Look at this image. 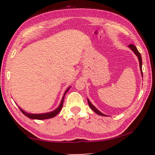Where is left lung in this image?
<instances>
[{
	"instance_id": "obj_1",
	"label": "left lung",
	"mask_w": 155,
	"mask_h": 155,
	"mask_svg": "<svg viewBox=\"0 0 155 155\" xmlns=\"http://www.w3.org/2000/svg\"><path fill=\"white\" fill-rule=\"evenodd\" d=\"M128 47L132 50V51L135 52V54H136V55L137 56L138 59H139V61H140V70H141V75L143 76V73H142V59H141V54L140 53V52L138 51V50L137 49V48H136L135 45H133V44H129L128 45ZM87 103H88V104L89 106H90V108L93 110V111L96 113L98 115H102V116H106V115L103 114V113H101V111H99L98 109H97L95 107H94L92 104H91L90 103V101H89V100L87 99Z\"/></svg>"
}]
</instances>
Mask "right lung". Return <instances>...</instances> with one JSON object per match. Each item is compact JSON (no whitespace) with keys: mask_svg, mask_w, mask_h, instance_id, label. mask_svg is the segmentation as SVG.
<instances>
[{"mask_svg":"<svg viewBox=\"0 0 155 155\" xmlns=\"http://www.w3.org/2000/svg\"><path fill=\"white\" fill-rule=\"evenodd\" d=\"M70 88L68 87L67 89V90L65 91V94L64 96H63L62 98V100H61V103H60L59 106L57 107V108L54 110V111H52L51 112H49V113H46V114H28V113H27L25 111H23V110L22 109H20V107H19V109H20V111H22V113L24 115H25L26 116L28 117V118L30 119H36V120H45V119H49V118H52V117H53L54 116H56V115L59 114V113L60 112V111H61L62 107H63V104H64V97H65V94H66L68 92V91L69 90V89Z\"/></svg>","mask_w":155,"mask_h":155,"instance_id":"1","label":"right lung"}]
</instances>
